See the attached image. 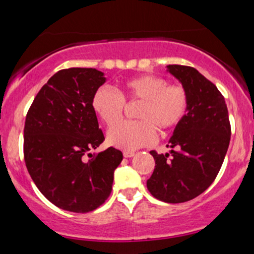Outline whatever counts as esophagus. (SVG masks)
Segmentation results:
<instances>
[{"label":"esophagus","instance_id":"obj_1","mask_svg":"<svg viewBox=\"0 0 254 254\" xmlns=\"http://www.w3.org/2000/svg\"><path fill=\"white\" fill-rule=\"evenodd\" d=\"M123 155L124 157H132L135 156V153H133V151H124Z\"/></svg>","mask_w":254,"mask_h":254}]
</instances>
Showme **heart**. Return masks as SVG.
I'll list each match as a JSON object with an SVG mask.
<instances>
[{"label":"heart","mask_w":254,"mask_h":254,"mask_svg":"<svg viewBox=\"0 0 254 254\" xmlns=\"http://www.w3.org/2000/svg\"><path fill=\"white\" fill-rule=\"evenodd\" d=\"M124 100H141L136 118L124 122L107 132V142L112 147L127 151L136 150L153 143L155 129L160 132L177 127L188 111V94L182 86L167 84L156 75H139L127 78L119 94L109 87H100L92 97V109L105 124L112 127L121 121Z\"/></svg>","instance_id":"1"}]
</instances>
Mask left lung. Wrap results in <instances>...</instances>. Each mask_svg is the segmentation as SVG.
Instances as JSON below:
<instances>
[{"mask_svg":"<svg viewBox=\"0 0 254 254\" xmlns=\"http://www.w3.org/2000/svg\"><path fill=\"white\" fill-rule=\"evenodd\" d=\"M167 71L185 89L188 111L168 141L170 154L150 151L155 168L147 188L162 202L183 203L215 180L228 150L230 124L223 95L197 69L171 64Z\"/></svg>","mask_w":254,"mask_h":254,"instance_id":"8db88e82","label":"left lung"}]
</instances>
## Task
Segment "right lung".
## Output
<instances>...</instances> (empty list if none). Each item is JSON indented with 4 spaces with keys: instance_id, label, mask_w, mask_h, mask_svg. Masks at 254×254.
Masks as SVG:
<instances>
[{
    "instance_id": "add662e5",
    "label": "right lung",
    "mask_w": 254,
    "mask_h": 254,
    "mask_svg": "<svg viewBox=\"0 0 254 254\" xmlns=\"http://www.w3.org/2000/svg\"><path fill=\"white\" fill-rule=\"evenodd\" d=\"M106 82L93 68H69L50 77L34 98L24 129L26 167L39 191L52 204L88 212L110 196L113 173L123 160L110 147L83 155L104 142L92 97Z\"/></svg>"
}]
</instances>
